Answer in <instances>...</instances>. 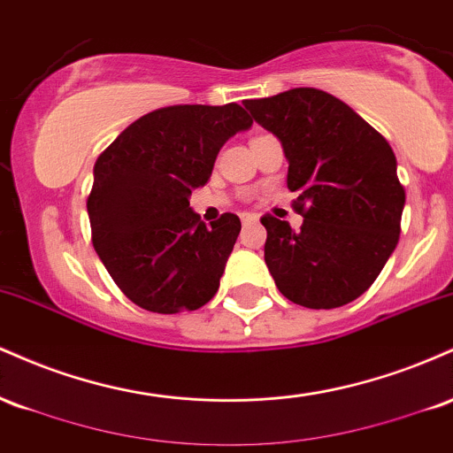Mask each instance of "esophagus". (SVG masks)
<instances>
[{
	"label": "esophagus",
	"instance_id": "1",
	"mask_svg": "<svg viewBox=\"0 0 453 453\" xmlns=\"http://www.w3.org/2000/svg\"><path fill=\"white\" fill-rule=\"evenodd\" d=\"M241 221L242 223H256L257 215L256 212H241Z\"/></svg>",
	"mask_w": 453,
	"mask_h": 453
}]
</instances>
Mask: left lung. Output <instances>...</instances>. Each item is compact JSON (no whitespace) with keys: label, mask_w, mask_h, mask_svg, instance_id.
I'll use <instances>...</instances> for the list:
<instances>
[{"label":"left lung","mask_w":453,"mask_h":453,"mask_svg":"<svg viewBox=\"0 0 453 453\" xmlns=\"http://www.w3.org/2000/svg\"><path fill=\"white\" fill-rule=\"evenodd\" d=\"M283 144L300 232L273 215L264 259L279 292L306 309L349 304L375 283L396 249L404 187L388 140L330 93L298 87L244 100Z\"/></svg>","instance_id":"8db88e82"}]
</instances>
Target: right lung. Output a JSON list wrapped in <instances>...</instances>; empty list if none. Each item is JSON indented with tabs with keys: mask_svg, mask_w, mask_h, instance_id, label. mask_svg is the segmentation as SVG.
Listing matches in <instances>:
<instances>
[{
	"mask_svg": "<svg viewBox=\"0 0 453 453\" xmlns=\"http://www.w3.org/2000/svg\"><path fill=\"white\" fill-rule=\"evenodd\" d=\"M251 123L238 104L165 106L123 129L97 157L87 197L91 241L134 304L173 315L217 294L241 219L223 212L206 226L189 196L209 183L226 140Z\"/></svg>",
	"mask_w": 453,
	"mask_h": 453,
	"instance_id": "right-lung-1",
	"label": "right lung"
}]
</instances>
